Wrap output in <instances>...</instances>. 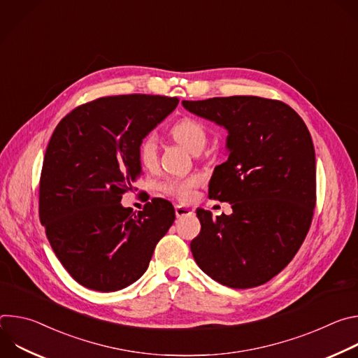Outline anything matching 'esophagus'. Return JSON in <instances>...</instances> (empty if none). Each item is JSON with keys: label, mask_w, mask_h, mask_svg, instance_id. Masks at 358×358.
Instances as JSON below:
<instances>
[{"label": "esophagus", "mask_w": 358, "mask_h": 358, "mask_svg": "<svg viewBox=\"0 0 358 358\" xmlns=\"http://www.w3.org/2000/svg\"><path fill=\"white\" fill-rule=\"evenodd\" d=\"M194 211L185 206H176V215L178 218H182V217H188V215H192Z\"/></svg>", "instance_id": "obj_1"}]
</instances>
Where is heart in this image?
<instances>
[{
  "mask_svg": "<svg viewBox=\"0 0 358 358\" xmlns=\"http://www.w3.org/2000/svg\"><path fill=\"white\" fill-rule=\"evenodd\" d=\"M171 136L180 144H182L191 152H199L207 144L208 134L203 124L191 117H184L173 124ZM137 159L140 164L150 169L157 162V140L155 134L144 136L137 147ZM201 178L198 176H191L187 178H171L164 182L163 189L181 199H188L192 195V189L198 187Z\"/></svg>",
  "mask_w": 358,
  "mask_h": 358,
  "instance_id": "1",
  "label": "heart"
}]
</instances>
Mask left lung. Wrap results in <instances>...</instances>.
<instances>
[{
    "mask_svg": "<svg viewBox=\"0 0 358 358\" xmlns=\"http://www.w3.org/2000/svg\"><path fill=\"white\" fill-rule=\"evenodd\" d=\"M182 106L228 130V160L215 167L208 196L231 215L196 210L191 241L196 265L234 289L266 283L293 259L316 206L312 136L286 103L258 96L182 100Z\"/></svg>",
    "mask_w": 358,
    "mask_h": 358,
    "instance_id": "8db88e82",
    "label": "left lung"
}]
</instances>
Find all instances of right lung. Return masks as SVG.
<instances>
[{
    "label": "right lung",
    "mask_w": 358,
    "mask_h": 358,
    "mask_svg": "<svg viewBox=\"0 0 358 358\" xmlns=\"http://www.w3.org/2000/svg\"><path fill=\"white\" fill-rule=\"evenodd\" d=\"M178 105L177 97L122 94L80 105L57 126L39 181V220L68 273L82 286L116 292L147 271L176 220L152 198L137 214L122 206L141 174L140 140Z\"/></svg>",
    "instance_id": "right-lung-1"
}]
</instances>
